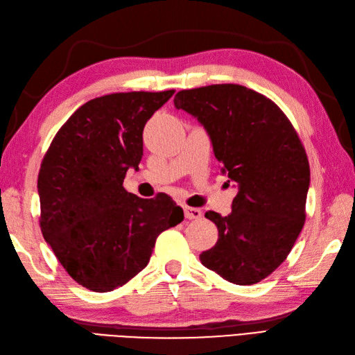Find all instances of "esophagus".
Instances as JSON below:
<instances>
[{"mask_svg": "<svg viewBox=\"0 0 355 355\" xmlns=\"http://www.w3.org/2000/svg\"><path fill=\"white\" fill-rule=\"evenodd\" d=\"M184 212H185V218L187 219H198L201 218V210L197 209V207H189V206H185L184 207Z\"/></svg>", "mask_w": 355, "mask_h": 355, "instance_id": "esophagus-1", "label": "esophagus"}]
</instances>
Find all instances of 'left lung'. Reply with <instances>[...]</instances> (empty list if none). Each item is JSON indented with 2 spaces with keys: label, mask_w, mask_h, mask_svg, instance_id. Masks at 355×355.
I'll use <instances>...</instances> for the list:
<instances>
[{
  "label": "left lung",
  "mask_w": 355,
  "mask_h": 355,
  "mask_svg": "<svg viewBox=\"0 0 355 355\" xmlns=\"http://www.w3.org/2000/svg\"><path fill=\"white\" fill-rule=\"evenodd\" d=\"M175 106L205 127L239 188L232 214L206 212L218 242L200 261L228 282H260L285 261L306 219L311 170L297 131L270 98L242 85L179 91Z\"/></svg>",
  "instance_id": "obj_1"
}]
</instances>
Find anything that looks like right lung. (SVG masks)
<instances>
[{"instance_id":"1","label":"right lung","mask_w":355,"mask_h":355,"mask_svg":"<svg viewBox=\"0 0 355 355\" xmlns=\"http://www.w3.org/2000/svg\"><path fill=\"white\" fill-rule=\"evenodd\" d=\"M175 89L116 92L85 103L56 132L38 173L40 228L73 279L95 293L127 284L149 263L157 237L184 221L170 196L123 188L139 168L143 128Z\"/></svg>"}]
</instances>
